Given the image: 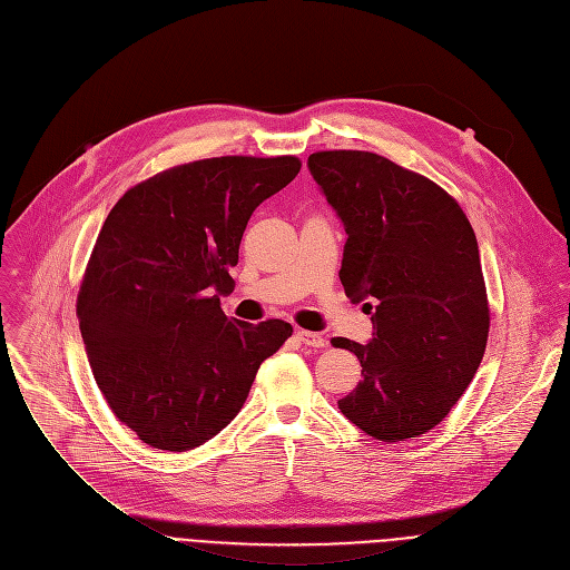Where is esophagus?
Segmentation results:
<instances>
[{"label": "esophagus", "mask_w": 570, "mask_h": 570, "mask_svg": "<svg viewBox=\"0 0 570 570\" xmlns=\"http://www.w3.org/2000/svg\"><path fill=\"white\" fill-rule=\"evenodd\" d=\"M297 340H301L305 346H312V348H323L327 344V340L318 333H309V331H297Z\"/></svg>", "instance_id": "esophagus-1"}]
</instances>
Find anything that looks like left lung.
I'll return each instance as SVG.
<instances>
[{
    "instance_id": "obj_1",
    "label": "left lung",
    "mask_w": 570,
    "mask_h": 570,
    "mask_svg": "<svg viewBox=\"0 0 570 570\" xmlns=\"http://www.w3.org/2000/svg\"><path fill=\"white\" fill-rule=\"evenodd\" d=\"M307 166L348 235L344 291L374 321L370 344L333 340L363 367L337 404L379 441L421 436L451 413L488 346L475 233L451 194L381 155L325 149Z\"/></svg>"
}]
</instances>
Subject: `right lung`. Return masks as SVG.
<instances>
[{"label":"right lung","instance_id":"add662e5","mask_svg":"<svg viewBox=\"0 0 570 570\" xmlns=\"http://www.w3.org/2000/svg\"><path fill=\"white\" fill-rule=\"evenodd\" d=\"M297 157H213L142 179L106 217L78 291L89 367L117 421L168 453L219 434L243 409L286 321L228 318L254 209L301 173Z\"/></svg>","mask_w":570,"mask_h":570}]
</instances>
